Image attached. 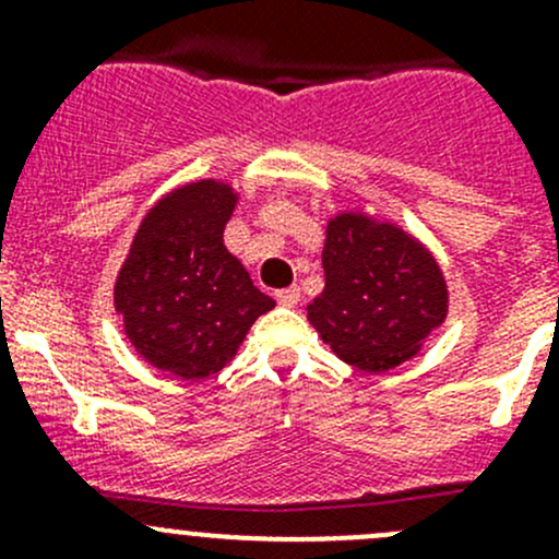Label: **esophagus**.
Here are the masks:
<instances>
[{
  "mask_svg": "<svg viewBox=\"0 0 559 559\" xmlns=\"http://www.w3.org/2000/svg\"><path fill=\"white\" fill-rule=\"evenodd\" d=\"M275 300H278V306L284 308H295L297 302H300V289H297V286H289V289L275 292Z\"/></svg>",
  "mask_w": 559,
  "mask_h": 559,
  "instance_id": "1",
  "label": "esophagus"
}]
</instances>
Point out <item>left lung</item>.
<instances>
[{
    "label": "left lung",
    "mask_w": 559,
    "mask_h": 559,
    "mask_svg": "<svg viewBox=\"0 0 559 559\" xmlns=\"http://www.w3.org/2000/svg\"><path fill=\"white\" fill-rule=\"evenodd\" d=\"M324 289L308 321L337 359L365 373L408 362L449 313L432 251L400 224L362 211L326 218Z\"/></svg>",
    "instance_id": "left-lung-1"
}]
</instances>
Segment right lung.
I'll return each instance as SVG.
<instances>
[{
	"label": "right lung",
	"mask_w": 559,
	"mask_h": 559,
	"mask_svg": "<svg viewBox=\"0 0 559 559\" xmlns=\"http://www.w3.org/2000/svg\"><path fill=\"white\" fill-rule=\"evenodd\" d=\"M240 194L200 178L151 205L112 286L127 341L162 373L202 381L238 354L248 330L275 300L224 246Z\"/></svg>",
	"instance_id": "obj_1"
}]
</instances>
